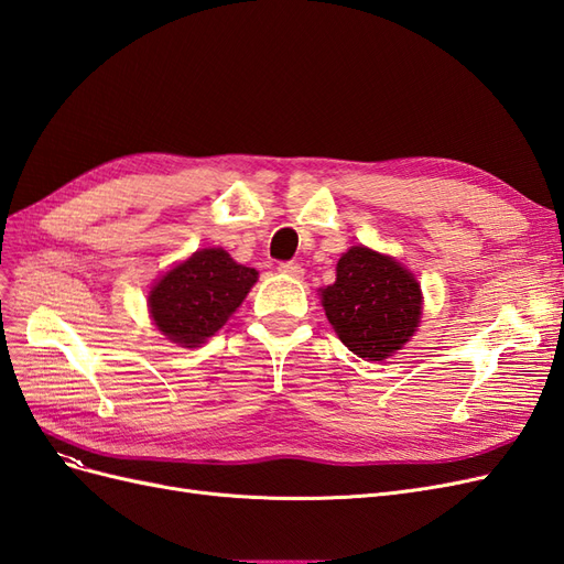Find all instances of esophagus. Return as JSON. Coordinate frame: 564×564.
I'll list each match as a JSON object with an SVG mask.
<instances>
[{"label":"esophagus","mask_w":564,"mask_h":564,"mask_svg":"<svg viewBox=\"0 0 564 564\" xmlns=\"http://www.w3.org/2000/svg\"><path fill=\"white\" fill-rule=\"evenodd\" d=\"M278 270L282 272V275H286V278H303V268L299 265V263H294V261H284V263H280L278 265Z\"/></svg>","instance_id":"esophagus-1"}]
</instances>
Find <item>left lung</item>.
Here are the masks:
<instances>
[{
    "label": "left lung",
    "mask_w": 564,
    "mask_h": 564,
    "mask_svg": "<svg viewBox=\"0 0 564 564\" xmlns=\"http://www.w3.org/2000/svg\"><path fill=\"white\" fill-rule=\"evenodd\" d=\"M322 305L348 350L386 360L419 327L421 286L390 256L352 247L338 259L336 282L322 289Z\"/></svg>",
    "instance_id": "8db88e82"
}]
</instances>
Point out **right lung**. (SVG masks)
Segmentation results:
<instances>
[{
  "mask_svg": "<svg viewBox=\"0 0 564 564\" xmlns=\"http://www.w3.org/2000/svg\"><path fill=\"white\" fill-rule=\"evenodd\" d=\"M256 278L259 272L235 263L224 249H202L152 286V319L174 344L193 348L224 327Z\"/></svg>",
  "mask_w": 564,
  "mask_h": 564,
  "instance_id": "obj_1",
  "label": "right lung"
}]
</instances>
